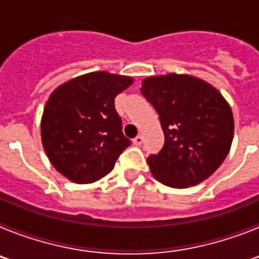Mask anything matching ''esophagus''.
Instances as JSON below:
<instances>
[{"label": "esophagus", "instance_id": "obj_1", "mask_svg": "<svg viewBox=\"0 0 259 259\" xmlns=\"http://www.w3.org/2000/svg\"><path fill=\"white\" fill-rule=\"evenodd\" d=\"M143 141H144V137L141 136V135H137V136L135 137L134 140H132V143H134V145H136V146H140L141 144H143Z\"/></svg>", "mask_w": 259, "mask_h": 259}]
</instances>
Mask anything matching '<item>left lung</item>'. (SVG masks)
Wrapping results in <instances>:
<instances>
[{
  "label": "left lung",
  "instance_id": "1",
  "mask_svg": "<svg viewBox=\"0 0 259 259\" xmlns=\"http://www.w3.org/2000/svg\"><path fill=\"white\" fill-rule=\"evenodd\" d=\"M141 93L159 115L164 145L148 157L150 172L172 188L207 179L230 152L233 116L223 96L191 75L146 77Z\"/></svg>",
  "mask_w": 259,
  "mask_h": 259
}]
</instances>
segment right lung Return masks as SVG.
Segmentation results:
<instances>
[{"instance_id": "1", "label": "right lung", "mask_w": 259, "mask_h": 259, "mask_svg": "<svg viewBox=\"0 0 259 259\" xmlns=\"http://www.w3.org/2000/svg\"><path fill=\"white\" fill-rule=\"evenodd\" d=\"M132 83V77L98 71L75 77L50 95L41 119V140L49 161L68 180H100L131 145L114 98Z\"/></svg>"}]
</instances>
